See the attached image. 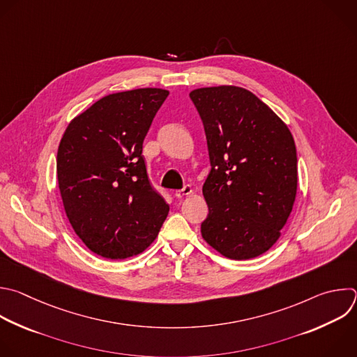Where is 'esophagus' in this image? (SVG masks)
I'll list each match as a JSON object with an SVG mask.
<instances>
[{
  "label": "esophagus",
  "mask_w": 357,
  "mask_h": 357,
  "mask_svg": "<svg viewBox=\"0 0 357 357\" xmlns=\"http://www.w3.org/2000/svg\"><path fill=\"white\" fill-rule=\"evenodd\" d=\"M192 192H193V189H192V186H189V185H186V186H183L182 189H179V190H176L175 192V196L178 197V199H182L183 196H189V195H192Z\"/></svg>",
  "instance_id": "34e87169"
}]
</instances>
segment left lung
Masks as SVG:
<instances>
[{"label":"left lung","instance_id":"obj_1","mask_svg":"<svg viewBox=\"0 0 357 357\" xmlns=\"http://www.w3.org/2000/svg\"><path fill=\"white\" fill-rule=\"evenodd\" d=\"M204 126L211 171L203 185V240L244 261L279 240L297 193L296 144L287 125L251 91L218 85L189 93Z\"/></svg>","mask_w":357,"mask_h":357}]
</instances>
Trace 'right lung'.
Returning a JSON list of instances; mask_svg holds the SVG:
<instances>
[{
  "label": "right lung",
  "mask_w": 357,
  "mask_h": 357,
  "mask_svg": "<svg viewBox=\"0 0 357 357\" xmlns=\"http://www.w3.org/2000/svg\"><path fill=\"white\" fill-rule=\"evenodd\" d=\"M169 92L106 95L67 126L57 151L63 206L79 240L106 259H126L157 238L169 206L150 185L143 142Z\"/></svg>",
  "instance_id": "1"
}]
</instances>
